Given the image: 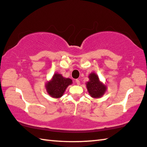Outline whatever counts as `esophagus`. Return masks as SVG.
I'll return each instance as SVG.
<instances>
[{
    "instance_id": "esophagus-1",
    "label": "esophagus",
    "mask_w": 147,
    "mask_h": 147,
    "mask_svg": "<svg viewBox=\"0 0 147 147\" xmlns=\"http://www.w3.org/2000/svg\"><path fill=\"white\" fill-rule=\"evenodd\" d=\"M75 82H76V83L77 85H80V80H79L78 79H76V80H75Z\"/></svg>"
}]
</instances>
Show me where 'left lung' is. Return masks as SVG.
<instances>
[{
  "label": "left lung",
  "instance_id": "left-lung-1",
  "mask_svg": "<svg viewBox=\"0 0 147 147\" xmlns=\"http://www.w3.org/2000/svg\"><path fill=\"white\" fill-rule=\"evenodd\" d=\"M88 78L89 80L86 82V88L89 95L94 98L102 97L107 91V86L94 72L89 74Z\"/></svg>",
  "mask_w": 147,
  "mask_h": 147
}]
</instances>
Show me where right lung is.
Instances as JSON below:
<instances>
[{"mask_svg":"<svg viewBox=\"0 0 147 147\" xmlns=\"http://www.w3.org/2000/svg\"><path fill=\"white\" fill-rule=\"evenodd\" d=\"M72 84L73 80L71 78H65L61 74L55 73L51 80L46 82L45 88L51 97L59 98L63 95L67 88Z\"/></svg>","mask_w":147,"mask_h":147,"instance_id":"obj_1","label":"right lung"}]
</instances>
